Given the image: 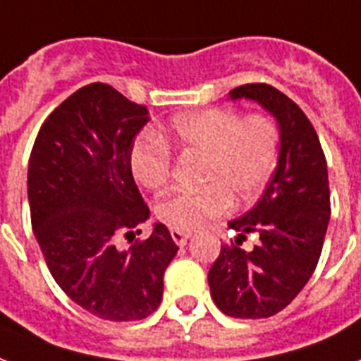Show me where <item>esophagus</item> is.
Wrapping results in <instances>:
<instances>
[{
  "mask_svg": "<svg viewBox=\"0 0 361 361\" xmlns=\"http://www.w3.org/2000/svg\"><path fill=\"white\" fill-rule=\"evenodd\" d=\"M170 235H172V238H174V242L178 244V246H185L187 240L191 238V233H187V231L172 229L170 231Z\"/></svg>",
  "mask_w": 361,
  "mask_h": 361,
  "instance_id": "1",
  "label": "esophagus"
}]
</instances>
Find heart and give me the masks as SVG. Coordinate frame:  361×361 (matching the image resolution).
<instances>
[{"label": "heart", "instance_id": "heart-1", "mask_svg": "<svg viewBox=\"0 0 361 361\" xmlns=\"http://www.w3.org/2000/svg\"><path fill=\"white\" fill-rule=\"evenodd\" d=\"M161 140L144 137L130 153L134 180L161 191L172 174L167 142L181 157H202L199 191H174L157 204V219L170 229L195 231L263 191L279 161L280 130L272 117L233 109H202L178 115Z\"/></svg>", "mask_w": 361, "mask_h": 361}]
</instances>
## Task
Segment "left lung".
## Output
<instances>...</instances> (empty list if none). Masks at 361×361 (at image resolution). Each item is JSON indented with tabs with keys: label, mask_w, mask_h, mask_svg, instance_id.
<instances>
[{
	"label": "left lung",
	"mask_w": 361,
	"mask_h": 361,
	"mask_svg": "<svg viewBox=\"0 0 361 361\" xmlns=\"http://www.w3.org/2000/svg\"><path fill=\"white\" fill-rule=\"evenodd\" d=\"M247 98L276 119L279 164L252 210L229 221L240 235L224 244L208 272L212 299L233 318H269L286 309L312 276L331 216L327 164L314 126L295 102L265 82L229 92ZM247 232L260 242L252 252L240 247Z\"/></svg>",
	"instance_id": "8db88e82"
}]
</instances>
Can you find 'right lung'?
I'll return each mask as SVG.
<instances>
[{"instance_id": "1", "label": "right lung", "mask_w": 361, "mask_h": 361, "mask_svg": "<svg viewBox=\"0 0 361 361\" xmlns=\"http://www.w3.org/2000/svg\"><path fill=\"white\" fill-rule=\"evenodd\" d=\"M147 121V107L90 82L47 117L27 164L32 229L52 279L102 320L155 312L164 271L178 254L162 224L147 240L119 244L149 219L130 170L134 137Z\"/></svg>"}]
</instances>
